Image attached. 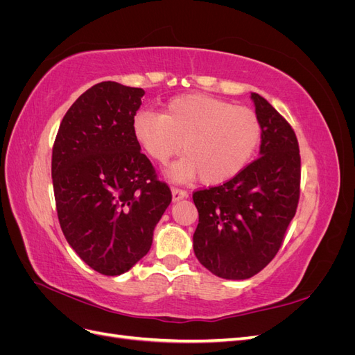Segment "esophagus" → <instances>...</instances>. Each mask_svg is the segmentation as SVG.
Segmentation results:
<instances>
[{"instance_id":"esophagus-1","label":"esophagus","mask_w":355,"mask_h":355,"mask_svg":"<svg viewBox=\"0 0 355 355\" xmlns=\"http://www.w3.org/2000/svg\"><path fill=\"white\" fill-rule=\"evenodd\" d=\"M171 196H173V201H179L182 198H187L188 192L180 188H171Z\"/></svg>"}]
</instances>
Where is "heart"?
<instances>
[{
	"instance_id": "obj_1",
	"label": "heart",
	"mask_w": 355,
	"mask_h": 355,
	"mask_svg": "<svg viewBox=\"0 0 355 355\" xmlns=\"http://www.w3.org/2000/svg\"><path fill=\"white\" fill-rule=\"evenodd\" d=\"M139 148L158 164L180 153L168 178L187 182L201 176L206 185H220L250 164L262 141V123L245 106L213 96L191 93L168 101L161 115L141 111L132 120Z\"/></svg>"
}]
</instances>
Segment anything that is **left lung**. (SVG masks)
<instances>
[{
  "label": "left lung",
  "instance_id": "8db88e82",
  "mask_svg": "<svg viewBox=\"0 0 355 355\" xmlns=\"http://www.w3.org/2000/svg\"><path fill=\"white\" fill-rule=\"evenodd\" d=\"M262 123L261 157L219 187L192 194L198 210L194 252L227 280H245L270 263L284 241L300 196L299 144L292 125L252 93Z\"/></svg>",
  "mask_w": 355,
  "mask_h": 355
}]
</instances>
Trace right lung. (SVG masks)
<instances>
[{"label": "right lung", "instance_id": "1", "mask_svg": "<svg viewBox=\"0 0 355 355\" xmlns=\"http://www.w3.org/2000/svg\"><path fill=\"white\" fill-rule=\"evenodd\" d=\"M142 89L103 81L63 116L53 145L51 178L60 228L81 259L120 275L142 259L171 201L132 135Z\"/></svg>", "mask_w": 355, "mask_h": 355}]
</instances>
